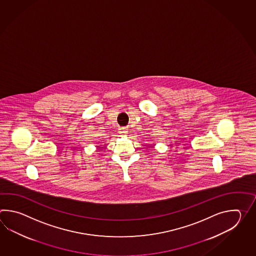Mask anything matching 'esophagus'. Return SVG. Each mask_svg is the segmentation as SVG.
Returning a JSON list of instances; mask_svg holds the SVG:
<instances>
[{
    "label": "esophagus",
    "instance_id": "obj_1",
    "mask_svg": "<svg viewBox=\"0 0 256 256\" xmlns=\"http://www.w3.org/2000/svg\"><path fill=\"white\" fill-rule=\"evenodd\" d=\"M120 134H127V130L124 128H122L120 130Z\"/></svg>",
    "mask_w": 256,
    "mask_h": 256
}]
</instances>
